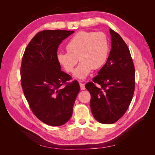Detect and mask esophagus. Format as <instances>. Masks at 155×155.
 <instances>
[{
  "mask_svg": "<svg viewBox=\"0 0 155 155\" xmlns=\"http://www.w3.org/2000/svg\"><path fill=\"white\" fill-rule=\"evenodd\" d=\"M80 87H81V90H84L85 89V87H84V84L83 83H80Z\"/></svg>",
  "mask_w": 155,
  "mask_h": 155,
  "instance_id": "34e87169",
  "label": "esophagus"
}]
</instances>
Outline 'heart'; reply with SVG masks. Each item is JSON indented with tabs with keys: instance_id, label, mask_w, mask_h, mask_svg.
Here are the masks:
<instances>
[{
	"instance_id": "obj_1",
	"label": "heart",
	"mask_w": 155,
	"mask_h": 155,
	"mask_svg": "<svg viewBox=\"0 0 155 155\" xmlns=\"http://www.w3.org/2000/svg\"><path fill=\"white\" fill-rule=\"evenodd\" d=\"M67 52H58L57 60L67 72L73 71L78 62L81 63L73 72L74 77L86 78L93 69H98L106 62L108 54V42L103 32L82 31L76 33L66 46Z\"/></svg>"
}]
</instances>
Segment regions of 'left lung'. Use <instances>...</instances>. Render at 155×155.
<instances>
[{"mask_svg": "<svg viewBox=\"0 0 155 155\" xmlns=\"http://www.w3.org/2000/svg\"><path fill=\"white\" fill-rule=\"evenodd\" d=\"M109 31L111 49L107 62L93 78V82L85 85L91 96L92 113L103 124H113L123 116L132 101L135 84L129 49L119 35L111 28Z\"/></svg>", "mask_w": 155, "mask_h": 155, "instance_id": "obj_1", "label": "left lung"}]
</instances>
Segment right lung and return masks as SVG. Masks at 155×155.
Segmentation results:
<instances>
[{
  "instance_id": "1",
  "label": "right lung",
  "mask_w": 155,
  "mask_h": 155,
  "mask_svg": "<svg viewBox=\"0 0 155 155\" xmlns=\"http://www.w3.org/2000/svg\"><path fill=\"white\" fill-rule=\"evenodd\" d=\"M72 31L46 30L32 38L23 54L21 84L32 113L50 126H61L70 119L79 93L78 81L71 83L69 74L61 71L57 49ZM63 84L64 87H61Z\"/></svg>"
}]
</instances>
